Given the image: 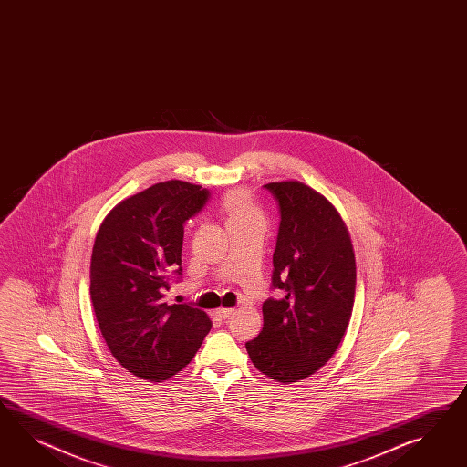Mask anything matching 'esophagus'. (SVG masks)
<instances>
[{
  "label": "esophagus",
  "instance_id": "esophagus-1",
  "mask_svg": "<svg viewBox=\"0 0 467 467\" xmlns=\"http://www.w3.org/2000/svg\"><path fill=\"white\" fill-rule=\"evenodd\" d=\"M216 314L217 317L223 318V320H226V318L231 317V316L234 314V308H219Z\"/></svg>",
  "mask_w": 467,
  "mask_h": 467
}]
</instances>
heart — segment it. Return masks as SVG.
I'll use <instances>...</instances> for the list:
<instances>
[{"instance_id": "obj_1", "label": "heart", "mask_w": 467, "mask_h": 467, "mask_svg": "<svg viewBox=\"0 0 467 467\" xmlns=\"http://www.w3.org/2000/svg\"><path fill=\"white\" fill-rule=\"evenodd\" d=\"M223 207L228 216V226L239 224V223H250V221H263L262 211L253 202L250 193L244 191L228 193L224 197Z\"/></svg>"}]
</instances>
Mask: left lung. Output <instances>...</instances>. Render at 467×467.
<instances>
[{"mask_svg": "<svg viewBox=\"0 0 467 467\" xmlns=\"http://www.w3.org/2000/svg\"><path fill=\"white\" fill-rule=\"evenodd\" d=\"M278 202L280 226L263 329L246 342L253 364L280 383H296L329 361L348 329L356 260L348 228L329 201L298 181L265 185Z\"/></svg>", "mask_w": 467, "mask_h": 467, "instance_id": "1", "label": "left lung"}]
</instances>
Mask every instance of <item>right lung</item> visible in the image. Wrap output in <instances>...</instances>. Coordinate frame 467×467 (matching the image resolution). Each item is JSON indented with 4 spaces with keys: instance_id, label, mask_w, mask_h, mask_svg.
I'll return each mask as SVG.
<instances>
[{
    "instance_id": "obj_1",
    "label": "right lung",
    "mask_w": 467,
    "mask_h": 467,
    "mask_svg": "<svg viewBox=\"0 0 467 467\" xmlns=\"http://www.w3.org/2000/svg\"><path fill=\"white\" fill-rule=\"evenodd\" d=\"M209 195L183 181L155 183L116 205L96 234V320L116 361L141 379L182 371L213 326L201 308L165 302L171 275H182L183 224Z\"/></svg>"
}]
</instances>
